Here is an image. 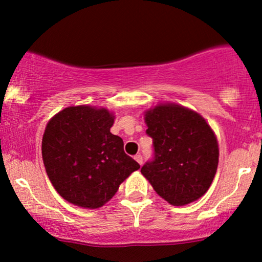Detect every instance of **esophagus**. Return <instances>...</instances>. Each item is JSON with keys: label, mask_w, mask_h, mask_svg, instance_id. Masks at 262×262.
<instances>
[{"label": "esophagus", "mask_w": 262, "mask_h": 262, "mask_svg": "<svg viewBox=\"0 0 262 262\" xmlns=\"http://www.w3.org/2000/svg\"><path fill=\"white\" fill-rule=\"evenodd\" d=\"M134 159H135V161H137L138 164H139V165L143 164V156H141L140 154L135 155V156H134Z\"/></svg>", "instance_id": "esophagus-1"}]
</instances>
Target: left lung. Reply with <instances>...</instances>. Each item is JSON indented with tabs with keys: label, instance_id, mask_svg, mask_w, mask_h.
I'll use <instances>...</instances> for the list:
<instances>
[{
	"label": "left lung",
	"instance_id": "1",
	"mask_svg": "<svg viewBox=\"0 0 262 262\" xmlns=\"http://www.w3.org/2000/svg\"><path fill=\"white\" fill-rule=\"evenodd\" d=\"M155 156L141 173L172 206L194 202L208 191L218 167L217 137L200 113L176 103L144 112Z\"/></svg>",
	"mask_w": 262,
	"mask_h": 262
}]
</instances>
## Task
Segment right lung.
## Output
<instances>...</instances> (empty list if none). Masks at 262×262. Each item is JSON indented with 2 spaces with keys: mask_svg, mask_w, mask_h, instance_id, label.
I'll return each instance as SVG.
<instances>
[{
  "mask_svg": "<svg viewBox=\"0 0 262 262\" xmlns=\"http://www.w3.org/2000/svg\"><path fill=\"white\" fill-rule=\"evenodd\" d=\"M114 114L87 104L66 107L48 122L41 140L47 175L69 203L96 209L106 204L119 185L140 165L111 133Z\"/></svg>",
  "mask_w": 262,
  "mask_h": 262,
  "instance_id": "right-lung-1",
  "label": "right lung"
}]
</instances>
